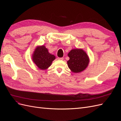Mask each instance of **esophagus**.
Instances as JSON below:
<instances>
[{
	"label": "esophagus",
	"mask_w": 121,
	"mask_h": 121,
	"mask_svg": "<svg viewBox=\"0 0 121 121\" xmlns=\"http://www.w3.org/2000/svg\"><path fill=\"white\" fill-rule=\"evenodd\" d=\"M57 59L58 60H64V58L63 57H58Z\"/></svg>",
	"instance_id": "obj_1"
}]
</instances>
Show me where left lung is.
Here are the masks:
<instances>
[{
    "mask_svg": "<svg viewBox=\"0 0 121 121\" xmlns=\"http://www.w3.org/2000/svg\"><path fill=\"white\" fill-rule=\"evenodd\" d=\"M69 60L67 61L71 71L77 73L84 71L89 63V58L82 49L71 50L68 54Z\"/></svg>",
    "mask_w": 121,
    "mask_h": 121,
    "instance_id": "8db88e82",
    "label": "left lung"
}]
</instances>
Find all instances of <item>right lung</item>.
<instances>
[{
  "instance_id": "add662e5",
  "label": "right lung",
  "mask_w": 121,
  "mask_h": 121,
  "mask_svg": "<svg viewBox=\"0 0 121 121\" xmlns=\"http://www.w3.org/2000/svg\"><path fill=\"white\" fill-rule=\"evenodd\" d=\"M56 59L54 55L49 53L45 46H39L36 47L32 55V60L36 65L41 69H46Z\"/></svg>"
}]
</instances>
